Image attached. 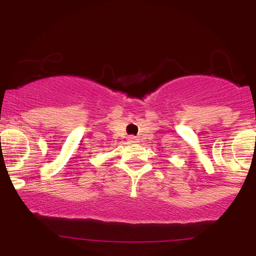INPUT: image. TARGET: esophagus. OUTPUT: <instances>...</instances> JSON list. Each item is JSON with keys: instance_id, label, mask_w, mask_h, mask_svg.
Instances as JSON below:
<instances>
[{"instance_id": "obj_1", "label": "esophagus", "mask_w": 256, "mask_h": 256, "mask_svg": "<svg viewBox=\"0 0 256 256\" xmlns=\"http://www.w3.org/2000/svg\"><path fill=\"white\" fill-rule=\"evenodd\" d=\"M128 143H131V144L138 143V138L134 137V136H130V137H128Z\"/></svg>"}]
</instances>
